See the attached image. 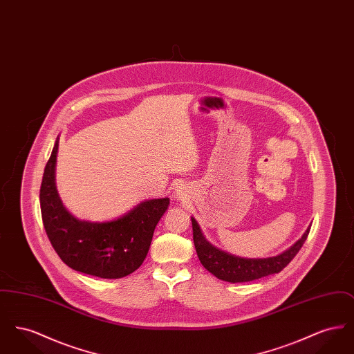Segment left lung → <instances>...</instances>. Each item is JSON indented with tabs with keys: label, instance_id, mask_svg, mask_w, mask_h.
<instances>
[{
	"label": "left lung",
	"instance_id": "obj_1",
	"mask_svg": "<svg viewBox=\"0 0 354 354\" xmlns=\"http://www.w3.org/2000/svg\"><path fill=\"white\" fill-rule=\"evenodd\" d=\"M191 220H192L194 244L203 267L220 280H224L228 283H247V281H253L273 273L281 272L301 250L310 230L308 228L303 237L293 247H290L288 251L276 257L243 259V257H237L224 251H220L219 248L209 244L204 239L196 220L194 218H191Z\"/></svg>",
	"mask_w": 354,
	"mask_h": 354
}]
</instances>
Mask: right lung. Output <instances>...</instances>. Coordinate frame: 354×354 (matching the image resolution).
Masks as SVG:
<instances>
[{"instance_id":"add662e5","label":"right lung","mask_w":354,"mask_h":354,"mask_svg":"<svg viewBox=\"0 0 354 354\" xmlns=\"http://www.w3.org/2000/svg\"><path fill=\"white\" fill-rule=\"evenodd\" d=\"M55 142L39 189L42 223L54 251L74 270L101 279H120L138 270L146 259L153 230L169 207V198L150 199L124 216L106 223L74 218L61 202L54 169Z\"/></svg>"}]
</instances>
